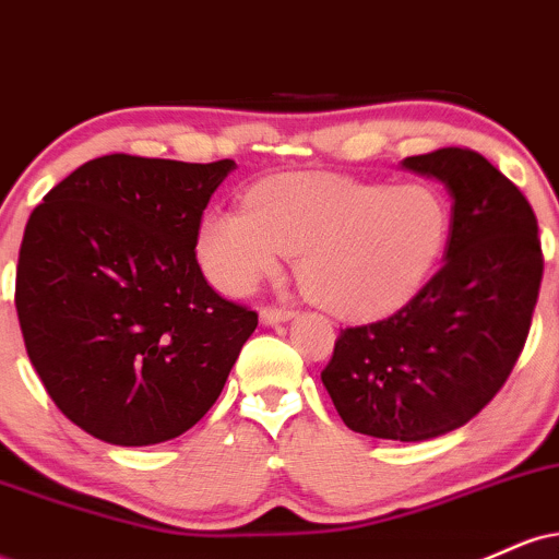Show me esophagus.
I'll use <instances>...</instances> for the list:
<instances>
[{"mask_svg": "<svg viewBox=\"0 0 559 559\" xmlns=\"http://www.w3.org/2000/svg\"><path fill=\"white\" fill-rule=\"evenodd\" d=\"M294 318V310L288 307H262L260 310V320L265 325H275V323H286V320Z\"/></svg>", "mask_w": 559, "mask_h": 559, "instance_id": "obj_1", "label": "esophagus"}]
</instances>
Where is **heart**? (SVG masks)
<instances>
[{
    "label": "heart",
    "instance_id": "1",
    "mask_svg": "<svg viewBox=\"0 0 559 559\" xmlns=\"http://www.w3.org/2000/svg\"><path fill=\"white\" fill-rule=\"evenodd\" d=\"M449 207L423 183H365L288 173L254 186L247 207L202 221L197 254L228 294H247L299 254V275L320 305L365 320L402 307L439 265Z\"/></svg>",
    "mask_w": 559,
    "mask_h": 559
}]
</instances>
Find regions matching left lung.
<instances>
[{
	"mask_svg": "<svg viewBox=\"0 0 559 559\" xmlns=\"http://www.w3.org/2000/svg\"><path fill=\"white\" fill-rule=\"evenodd\" d=\"M402 168L452 197L444 262L394 316L342 331L320 381L352 431L428 441L465 426L504 386L544 260L528 199L478 152L447 146Z\"/></svg>",
	"mask_w": 559,
	"mask_h": 559,
	"instance_id": "1",
	"label": "left lung"
}]
</instances>
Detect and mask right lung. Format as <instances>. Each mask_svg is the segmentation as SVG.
<instances>
[{"mask_svg":"<svg viewBox=\"0 0 559 559\" xmlns=\"http://www.w3.org/2000/svg\"><path fill=\"white\" fill-rule=\"evenodd\" d=\"M230 170L234 159L96 157L31 213L15 278L25 349L94 439L150 447L189 431L258 329V312L204 281L194 252Z\"/></svg>","mask_w":559,"mask_h":559,"instance_id":"right-lung-1","label":"right lung"}]
</instances>
